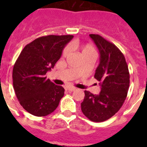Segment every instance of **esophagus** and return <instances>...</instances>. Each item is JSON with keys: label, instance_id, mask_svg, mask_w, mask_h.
<instances>
[{"label": "esophagus", "instance_id": "1", "mask_svg": "<svg viewBox=\"0 0 147 147\" xmlns=\"http://www.w3.org/2000/svg\"><path fill=\"white\" fill-rule=\"evenodd\" d=\"M67 90L68 92H73L75 90H76V88H74V87H69V88H67Z\"/></svg>", "mask_w": 147, "mask_h": 147}]
</instances>
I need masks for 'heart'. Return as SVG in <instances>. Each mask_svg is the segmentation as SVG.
Segmentation results:
<instances>
[{
  "instance_id": "1",
  "label": "heart",
  "mask_w": 147,
  "mask_h": 147,
  "mask_svg": "<svg viewBox=\"0 0 147 147\" xmlns=\"http://www.w3.org/2000/svg\"><path fill=\"white\" fill-rule=\"evenodd\" d=\"M81 50L82 55L87 54H96V50H95L94 47H93V45H90V44L82 45L81 47ZM68 52H69V48L66 47L63 50V51H62V56L63 57H66L67 55V54H68Z\"/></svg>"
}]
</instances>
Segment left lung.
I'll return each mask as SVG.
<instances>
[{"label":"left lung","instance_id":"obj_1","mask_svg":"<svg viewBox=\"0 0 147 147\" xmlns=\"http://www.w3.org/2000/svg\"><path fill=\"white\" fill-rule=\"evenodd\" d=\"M100 54L94 77L99 82L98 95L85 90L81 103L83 114L92 121L110 119L120 110L129 87V73L124 54L113 43L98 34H90Z\"/></svg>","mask_w":147,"mask_h":147}]
</instances>
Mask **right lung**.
<instances>
[{"label": "right lung", "mask_w": 147, "mask_h": 147, "mask_svg": "<svg viewBox=\"0 0 147 147\" xmlns=\"http://www.w3.org/2000/svg\"><path fill=\"white\" fill-rule=\"evenodd\" d=\"M73 35H47L26 45L12 71L13 88L20 105L35 116L53 113L64 96L65 89L46 78Z\"/></svg>", "instance_id": "obj_1"}]
</instances>
